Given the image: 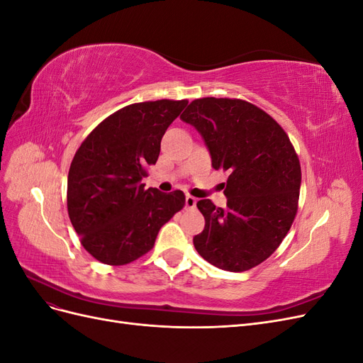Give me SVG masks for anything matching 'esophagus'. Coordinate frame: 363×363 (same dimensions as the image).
<instances>
[{"label":"esophagus","mask_w":363,"mask_h":363,"mask_svg":"<svg viewBox=\"0 0 363 363\" xmlns=\"http://www.w3.org/2000/svg\"><path fill=\"white\" fill-rule=\"evenodd\" d=\"M196 206V199L192 195H186V207L194 208Z\"/></svg>","instance_id":"34e87169"}]
</instances>
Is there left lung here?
<instances>
[{
  "label": "left lung",
  "mask_w": 363,
  "mask_h": 363,
  "mask_svg": "<svg viewBox=\"0 0 363 363\" xmlns=\"http://www.w3.org/2000/svg\"><path fill=\"white\" fill-rule=\"evenodd\" d=\"M200 131L212 167L228 172L227 206L200 200L206 219L194 238L199 255L216 268L242 272L279 248L298 211L301 167L276 119L238 98L194 100L180 116Z\"/></svg>",
  "instance_id": "1"
}]
</instances>
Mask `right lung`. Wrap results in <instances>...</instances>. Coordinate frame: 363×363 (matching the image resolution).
I'll use <instances>...</instances> for the list:
<instances>
[{
  "instance_id": "obj_1",
  "label": "right lung",
  "mask_w": 363,
  "mask_h": 363,
  "mask_svg": "<svg viewBox=\"0 0 363 363\" xmlns=\"http://www.w3.org/2000/svg\"><path fill=\"white\" fill-rule=\"evenodd\" d=\"M188 100L119 108L82 142L68 174V215L84 250L106 265H125L155 247L159 230L182 211L184 194L145 189L160 140Z\"/></svg>"
}]
</instances>
